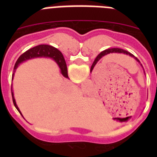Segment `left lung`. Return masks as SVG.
Here are the masks:
<instances>
[{
	"instance_id": "1",
	"label": "left lung",
	"mask_w": 157,
	"mask_h": 157,
	"mask_svg": "<svg viewBox=\"0 0 157 157\" xmlns=\"http://www.w3.org/2000/svg\"><path fill=\"white\" fill-rule=\"evenodd\" d=\"M112 52H119V53H124V54H126V55H129L130 56H131V57H133V58H135L136 60H137V61H138V62H140V61H139V60L137 59V58H136V57H134V55H132V54H131V53H130V52H127V51H125V50H123V49H121V48H109V49H107V50H105V51H103V52H101V53L99 54V55H98L97 57H96V59H95L94 62H93V65H92V67H91V69H90V71H93V67H94V66L96 65V63L98 62V61H99V60L100 59V58H102V57H103L104 55H107V54H109V53H112Z\"/></svg>"
}]
</instances>
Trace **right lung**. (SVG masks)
I'll return each instance as SVG.
<instances>
[{
	"label": "right lung",
	"mask_w": 157,
	"mask_h": 157,
	"mask_svg": "<svg viewBox=\"0 0 157 157\" xmlns=\"http://www.w3.org/2000/svg\"><path fill=\"white\" fill-rule=\"evenodd\" d=\"M36 57H49V58H52V59L55 60L57 62V64H58V66L60 67L61 69V74H63V76L65 77H68L67 75V64H66L65 60H64V56L61 54V52L59 50H58L57 48H54L53 46H51L48 45H37L36 47H33V48L29 49L28 51H26V52L21 55L20 56V58L17 59V62H16L15 66H14L13 68V73L12 78L13 77L14 72H15V70L17 69V66L22 63L23 61H26V60L30 59V58H36ZM12 98H13V102L14 105H15L16 109L19 111L20 114V111L19 110L18 107H17V104H16V101L14 99L13 97V93H12ZM22 115V114H21Z\"/></svg>",
	"instance_id": "obj_1"
}]
</instances>
